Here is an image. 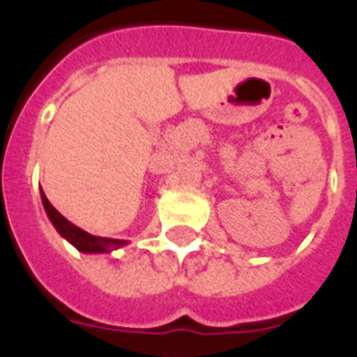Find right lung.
I'll list each match as a JSON object with an SVG mask.
<instances>
[{"instance_id": "1", "label": "right lung", "mask_w": 357, "mask_h": 357, "mask_svg": "<svg viewBox=\"0 0 357 357\" xmlns=\"http://www.w3.org/2000/svg\"><path fill=\"white\" fill-rule=\"evenodd\" d=\"M42 202L43 208L47 212V218L51 220V224L55 225V229L61 233V237H65L73 247H76L80 252L86 255H102V252H112L116 248L128 245V241L122 239H109V237H97L91 233L84 231L78 225H74L73 222H68L63 214H59L57 210L53 208V204L47 201V197L42 191Z\"/></svg>"}]
</instances>
